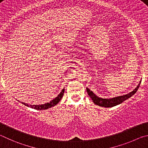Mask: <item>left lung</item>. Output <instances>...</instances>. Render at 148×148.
Masks as SVG:
<instances>
[{"instance_id":"1","label":"left lung","mask_w":148,"mask_h":148,"mask_svg":"<svg viewBox=\"0 0 148 148\" xmlns=\"http://www.w3.org/2000/svg\"><path fill=\"white\" fill-rule=\"evenodd\" d=\"M140 83L141 82H140V83L138 84V86H136V88L134 89L133 92L129 93V94L121 95V96L110 98V99H103V98L98 97L92 92V91L89 90V88H86V91H87L88 94L89 96L91 97L93 102H94L95 105H99L100 107H107V108L112 107H114L116 105L120 104V103H123V101H124L125 100L129 99V98L131 97V96H133V95L136 92L137 90H138Z\"/></svg>"}]
</instances>
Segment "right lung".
<instances>
[{"label": "right lung", "mask_w": 148, "mask_h": 148, "mask_svg": "<svg viewBox=\"0 0 148 148\" xmlns=\"http://www.w3.org/2000/svg\"><path fill=\"white\" fill-rule=\"evenodd\" d=\"M64 89H63L62 90V92L60 93L59 95L57 96L56 97L54 98L53 100L51 101L49 103H45V104H43V105H28L27 103H22L23 104H24L25 105L27 106V107H30L32 108H34V109L36 110H45V109H48V108H51L52 107H53V106L57 105V103H58V102L60 101L62 99V97H63V95H64Z\"/></svg>", "instance_id": "add662e5"}]
</instances>
